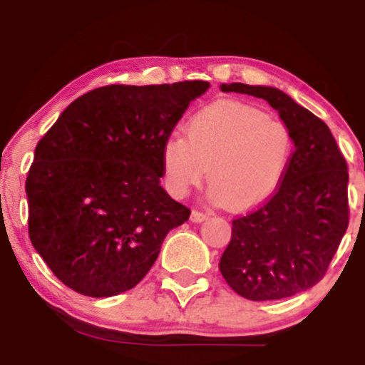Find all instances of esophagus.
Masks as SVG:
<instances>
[{"label":"esophagus","instance_id":"1","mask_svg":"<svg viewBox=\"0 0 365 365\" xmlns=\"http://www.w3.org/2000/svg\"><path fill=\"white\" fill-rule=\"evenodd\" d=\"M207 217H209V215H206V212L192 211V215H190V221H192V223H202V221H206Z\"/></svg>","mask_w":365,"mask_h":365}]
</instances>
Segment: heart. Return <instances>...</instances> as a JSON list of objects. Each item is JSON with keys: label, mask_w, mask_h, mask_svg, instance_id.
Here are the masks:
<instances>
[{"label": "heart", "mask_w": 365, "mask_h": 365, "mask_svg": "<svg viewBox=\"0 0 365 365\" xmlns=\"http://www.w3.org/2000/svg\"><path fill=\"white\" fill-rule=\"evenodd\" d=\"M185 132L187 139L166 137L159 153L163 182L177 199L207 173L209 199L232 211L255 207L278 190L293 156L287 125L247 104H209L192 115Z\"/></svg>", "instance_id": "heart-1"}]
</instances>
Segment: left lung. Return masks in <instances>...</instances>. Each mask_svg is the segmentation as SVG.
I'll return each mask as SVG.
<instances>
[{"instance_id": "left-lung-1", "label": "left lung", "mask_w": 365, "mask_h": 365, "mask_svg": "<svg viewBox=\"0 0 365 365\" xmlns=\"http://www.w3.org/2000/svg\"><path fill=\"white\" fill-rule=\"evenodd\" d=\"M269 103L290 130L293 156L264 206L238 217L220 271L238 295L278 300L309 290L328 269L349 226V171L324 121L276 87L221 83Z\"/></svg>"}]
</instances>
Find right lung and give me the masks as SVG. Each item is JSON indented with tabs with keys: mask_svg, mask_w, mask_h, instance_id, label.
I'll list each match as a JSON object with an SVG mask.
<instances>
[{
	"mask_svg": "<svg viewBox=\"0 0 365 365\" xmlns=\"http://www.w3.org/2000/svg\"><path fill=\"white\" fill-rule=\"evenodd\" d=\"M209 82L106 86L70 104L37 144L29 237L54 276L87 297L130 290L190 216L159 185L161 144Z\"/></svg>",
	"mask_w": 365,
	"mask_h": 365,
	"instance_id": "right-lung-1",
	"label": "right lung"
}]
</instances>
